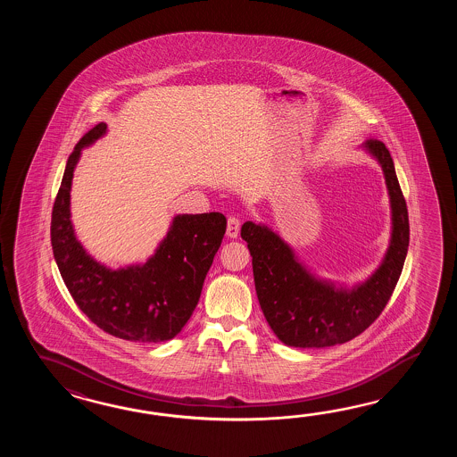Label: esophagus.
Instances as JSON below:
<instances>
[{
    "label": "esophagus",
    "mask_w": 457,
    "mask_h": 457,
    "mask_svg": "<svg viewBox=\"0 0 457 457\" xmlns=\"http://www.w3.org/2000/svg\"><path fill=\"white\" fill-rule=\"evenodd\" d=\"M238 233H240V219L235 217V215H230L228 220H227V235L230 238H237Z\"/></svg>",
    "instance_id": "esophagus-1"
}]
</instances>
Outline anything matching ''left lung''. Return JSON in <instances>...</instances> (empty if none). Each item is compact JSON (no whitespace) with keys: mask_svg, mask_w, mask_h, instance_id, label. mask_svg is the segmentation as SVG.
Listing matches in <instances>:
<instances>
[{"mask_svg":"<svg viewBox=\"0 0 457 457\" xmlns=\"http://www.w3.org/2000/svg\"><path fill=\"white\" fill-rule=\"evenodd\" d=\"M362 148L379 162L392 209L387 253L366 281L346 287L320 279L270 227L242 225L264 319L287 346L327 348L353 340L379 317L402 274L410 242L407 203L387 146L378 138H368Z\"/></svg>","mask_w":457,"mask_h":457,"instance_id":"obj_1","label":"left lung"}]
</instances>
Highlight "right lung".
Wrapping results in <instances>:
<instances>
[{
  "label": "right lung",
  "mask_w": 457,
  "mask_h": 457,
  "mask_svg": "<svg viewBox=\"0 0 457 457\" xmlns=\"http://www.w3.org/2000/svg\"><path fill=\"white\" fill-rule=\"evenodd\" d=\"M106 130V124L99 122L69 156L52 211L54 258L79 311L101 330L136 343L171 340L195 312L227 219L220 212L176 215L144 264L111 270L96 262L78 242L70 219V191L81 150Z\"/></svg>",
  "instance_id": "right-lung-1"
}]
</instances>
